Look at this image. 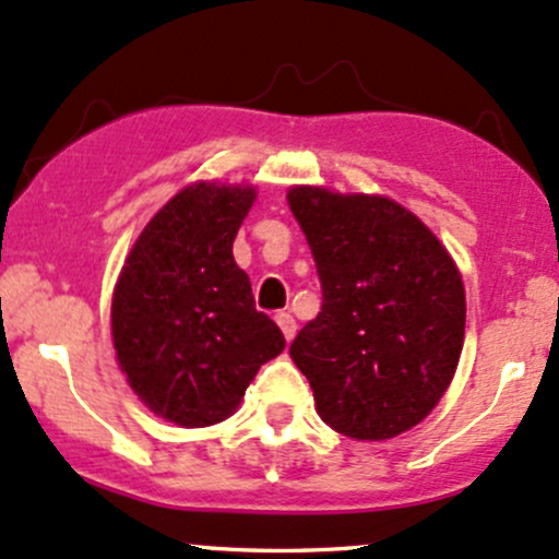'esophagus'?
Returning <instances> with one entry per match:
<instances>
[{
  "label": "esophagus",
  "instance_id": "34e87169",
  "mask_svg": "<svg viewBox=\"0 0 559 559\" xmlns=\"http://www.w3.org/2000/svg\"><path fill=\"white\" fill-rule=\"evenodd\" d=\"M274 320H277V325H280V330H282V335H285V341H293L296 338V320H293V314H287V311H280L277 317H274Z\"/></svg>",
  "mask_w": 559,
  "mask_h": 559
}]
</instances>
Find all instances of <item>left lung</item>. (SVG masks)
I'll list each match as a JSON object with an SVG mask.
<instances>
[{"mask_svg": "<svg viewBox=\"0 0 559 559\" xmlns=\"http://www.w3.org/2000/svg\"><path fill=\"white\" fill-rule=\"evenodd\" d=\"M322 285V311L290 344L317 413L354 440H389L424 421L464 346L466 296L453 258L386 197L293 186Z\"/></svg>", "mask_w": 559, "mask_h": 559, "instance_id": "1", "label": "left lung"}]
</instances>
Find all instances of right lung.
<instances>
[{"label": "right lung", "instance_id": "obj_1", "mask_svg": "<svg viewBox=\"0 0 559 559\" xmlns=\"http://www.w3.org/2000/svg\"><path fill=\"white\" fill-rule=\"evenodd\" d=\"M253 200V186H186L148 221L114 287L119 368L148 411L186 429L229 418L285 349L231 253Z\"/></svg>", "mask_w": 559, "mask_h": 559}]
</instances>
